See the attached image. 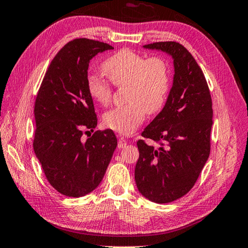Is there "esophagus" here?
<instances>
[{"instance_id":"esophagus-1","label":"esophagus","mask_w":248,"mask_h":248,"mask_svg":"<svg viewBox=\"0 0 248 248\" xmlns=\"http://www.w3.org/2000/svg\"><path fill=\"white\" fill-rule=\"evenodd\" d=\"M126 145H127V141H126L124 137H121V138L118 141V147L122 148V147H125Z\"/></svg>"}]
</instances>
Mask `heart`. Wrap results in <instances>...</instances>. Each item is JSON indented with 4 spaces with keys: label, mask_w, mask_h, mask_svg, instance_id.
Returning a JSON list of instances; mask_svg holds the SVG:
<instances>
[{
    "label": "heart",
    "mask_w": 248,
    "mask_h": 248,
    "mask_svg": "<svg viewBox=\"0 0 248 248\" xmlns=\"http://www.w3.org/2000/svg\"><path fill=\"white\" fill-rule=\"evenodd\" d=\"M103 70L115 86H127V104L108 110L104 114V123L119 134H133L146 113L157 112L166 101L170 87L168 64L160 57L146 59L130 49H122L104 62ZM88 90L93 100L103 106L111 101L112 87L100 76H90Z\"/></svg>",
    "instance_id": "heart-1"
}]
</instances>
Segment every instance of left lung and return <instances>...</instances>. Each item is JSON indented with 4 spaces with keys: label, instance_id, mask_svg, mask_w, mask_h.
<instances>
[{
    "label": "left lung",
    "instance_id": "obj_1",
    "mask_svg": "<svg viewBox=\"0 0 248 248\" xmlns=\"http://www.w3.org/2000/svg\"><path fill=\"white\" fill-rule=\"evenodd\" d=\"M143 47L172 57L174 76L164 107L142 133L144 138L161 142L160 146L137 142L135 180L145 199L167 203L188 193L208 160L212 102L202 71L184 46L166 41Z\"/></svg>",
    "mask_w": 248,
    "mask_h": 248
}]
</instances>
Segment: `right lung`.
<instances>
[{"instance_id": "right-lung-1", "label": "right lung", "mask_w": 248, "mask_h": 248, "mask_svg": "<svg viewBox=\"0 0 248 248\" xmlns=\"http://www.w3.org/2000/svg\"><path fill=\"white\" fill-rule=\"evenodd\" d=\"M108 49L113 47L86 38L70 41L52 60L36 97V157L53 188L69 197L97 188L118 145L111 129L81 141L84 131L97 125L88 68L93 57Z\"/></svg>"}]
</instances>
